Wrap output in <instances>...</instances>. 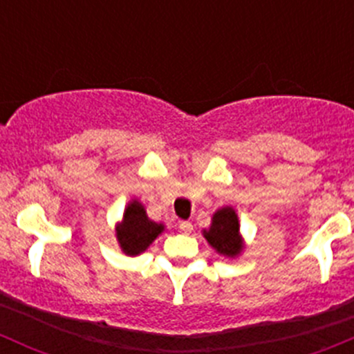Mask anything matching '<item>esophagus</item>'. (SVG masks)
Returning <instances> with one entry per match:
<instances>
[{"instance_id":"esophagus-1","label":"esophagus","mask_w":354,"mask_h":354,"mask_svg":"<svg viewBox=\"0 0 354 354\" xmlns=\"http://www.w3.org/2000/svg\"><path fill=\"white\" fill-rule=\"evenodd\" d=\"M178 227H180L181 233H185V234H188V233H192V231H194V224H192L190 221H180Z\"/></svg>"}]
</instances>
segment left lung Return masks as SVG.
Here are the masks:
<instances>
[{
    "mask_svg": "<svg viewBox=\"0 0 354 354\" xmlns=\"http://www.w3.org/2000/svg\"><path fill=\"white\" fill-rule=\"evenodd\" d=\"M203 236L217 253L224 257H236L241 252L240 223L236 212L231 207L217 210L210 227L203 231Z\"/></svg>",
    "mask_w": 354,
    "mask_h": 354,
    "instance_id": "left-lung-1",
    "label": "left lung"
}]
</instances>
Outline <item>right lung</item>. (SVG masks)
Instances as JSON below:
<instances>
[{"mask_svg": "<svg viewBox=\"0 0 354 354\" xmlns=\"http://www.w3.org/2000/svg\"><path fill=\"white\" fill-rule=\"evenodd\" d=\"M162 224L149 219L144 205L133 200L124 210L123 221L116 230V236L121 250L127 255H138L147 250V246L162 233Z\"/></svg>", "mask_w": 354, "mask_h": 354, "instance_id": "1", "label": "right lung"}]
</instances>
